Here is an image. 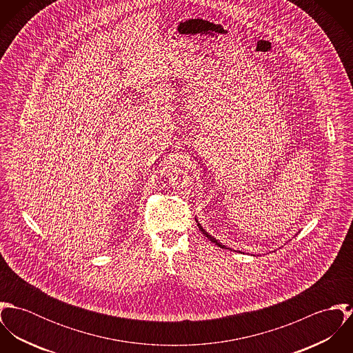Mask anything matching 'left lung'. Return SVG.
<instances>
[{
    "label": "left lung",
    "mask_w": 353,
    "mask_h": 353,
    "mask_svg": "<svg viewBox=\"0 0 353 353\" xmlns=\"http://www.w3.org/2000/svg\"><path fill=\"white\" fill-rule=\"evenodd\" d=\"M197 225H199V228H200V230H201L202 234H203V235H205V236H206V238H208V239H209V241H210V242H213V243H214V245H217V246H219V248H221V249H225V246H224V245H221V243H220V242H217V241H216V239H214V238H213V236H212V235H209V234H208V232H206V231H205V230H203V228H202L201 224H200V223H199V221H197Z\"/></svg>",
    "instance_id": "8db88e82"
}]
</instances>
